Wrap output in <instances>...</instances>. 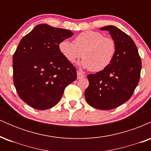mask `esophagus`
<instances>
[{
    "mask_svg": "<svg viewBox=\"0 0 151 151\" xmlns=\"http://www.w3.org/2000/svg\"><path fill=\"white\" fill-rule=\"evenodd\" d=\"M84 77H85V75H84V74H83L81 72L77 71V79H81V78H84Z\"/></svg>",
    "mask_w": 151,
    "mask_h": 151,
    "instance_id": "34e87169",
    "label": "esophagus"
}]
</instances>
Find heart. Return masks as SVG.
Listing matches in <instances>:
<instances>
[{
	"label": "heart",
	"mask_w": 151,
	"mask_h": 151,
	"mask_svg": "<svg viewBox=\"0 0 151 151\" xmlns=\"http://www.w3.org/2000/svg\"><path fill=\"white\" fill-rule=\"evenodd\" d=\"M74 42L67 40H62L59 44L60 53L70 63L82 56L84 59L81 65L92 72H100L107 68L116 52L115 41L97 31L81 32L74 38Z\"/></svg>",
	"instance_id": "1"
}]
</instances>
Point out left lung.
Returning <instances> with one entry per match:
<instances>
[{"label": "left lung", "instance_id": "1", "mask_svg": "<svg viewBox=\"0 0 151 151\" xmlns=\"http://www.w3.org/2000/svg\"><path fill=\"white\" fill-rule=\"evenodd\" d=\"M100 30L109 31L116 45V52L107 68L88 74L89 84L84 96L93 108L110 110L131 97L140 79L141 61L135 42L127 34L114 25Z\"/></svg>", "mask_w": 151, "mask_h": 151}]
</instances>
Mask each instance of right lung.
I'll list each match as a JSON object with an SVG mask.
<instances>
[{"mask_svg":"<svg viewBox=\"0 0 151 151\" xmlns=\"http://www.w3.org/2000/svg\"><path fill=\"white\" fill-rule=\"evenodd\" d=\"M72 31L40 24L19 43L13 58V82L19 96L38 110L53 107L65 87L77 79V70L60 53L59 44Z\"/></svg>","mask_w":151,"mask_h":151,"instance_id":"1","label":"right lung"}]
</instances>
